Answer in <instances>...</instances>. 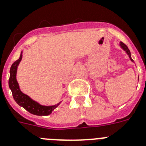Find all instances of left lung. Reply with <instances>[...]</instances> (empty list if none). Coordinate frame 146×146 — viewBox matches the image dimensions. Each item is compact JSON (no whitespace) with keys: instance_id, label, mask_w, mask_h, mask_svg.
I'll use <instances>...</instances> for the list:
<instances>
[{"instance_id":"left-lung-1","label":"left lung","mask_w":146,"mask_h":146,"mask_svg":"<svg viewBox=\"0 0 146 146\" xmlns=\"http://www.w3.org/2000/svg\"><path fill=\"white\" fill-rule=\"evenodd\" d=\"M119 46H120V47L122 49V50H124L126 54L128 55V57H129L130 60H131V62H133V63L135 64V62H134V61H133V60L132 59V58H131V52H130L129 49L128 48V46H126V45L125 44H123V43H122V41H119Z\"/></svg>"}]
</instances>
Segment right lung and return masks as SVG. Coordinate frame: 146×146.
I'll list each match as a JSON object with an SVG mask.
<instances>
[{
	"label": "right lung",
	"instance_id": "right-lung-1",
	"mask_svg": "<svg viewBox=\"0 0 146 146\" xmlns=\"http://www.w3.org/2000/svg\"><path fill=\"white\" fill-rule=\"evenodd\" d=\"M22 52H21L20 58L12 64L9 70V87L10 88L13 96L15 101L16 102L18 105L23 107L25 110L29 112L32 114L37 115V116H47L50 115L54 109L58 107L62 101L59 102L58 103L54 105H43L33 100L30 96L25 94L21 90L19 84L17 81V70L18 67L22 59Z\"/></svg>",
	"mask_w": 146,
	"mask_h": 146
}]
</instances>
